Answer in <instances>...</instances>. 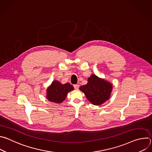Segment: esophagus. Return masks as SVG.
Here are the masks:
<instances>
[{
	"label": "esophagus",
	"mask_w": 152,
	"mask_h": 152,
	"mask_svg": "<svg viewBox=\"0 0 152 152\" xmlns=\"http://www.w3.org/2000/svg\"><path fill=\"white\" fill-rule=\"evenodd\" d=\"M74 88H75V89H76V90H78L79 89V85H74Z\"/></svg>",
	"instance_id": "obj_1"
}]
</instances>
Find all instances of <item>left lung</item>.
<instances>
[{"instance_id":"1","label":"left lung","mask_w":152,"mask_h":152,"mask_svg":"<svg viewBox=\"0 0 152 152\" xmlns=\"http://www.w3.org/2000/svg\"><path fill=\"white\" fill-rule=\"evenodd\" d=\"M79 90L86 99L94 105H101L110 98L113 84L110 82L92 74L88 79V83L80 86Z\"/></svg>"}]
</instances>
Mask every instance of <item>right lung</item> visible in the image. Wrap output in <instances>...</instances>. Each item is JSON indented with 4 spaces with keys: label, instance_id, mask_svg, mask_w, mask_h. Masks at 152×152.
Segmentation results:
<instances>
[{
    "label": "right lung",
    "instance_id": "add662e5",
    "mask_svg": "<svg viewBox=\"0 0 152 152\" xmlns=\"http://www.w3.org/2000/svg\"><path fill=\"white\" fill-rule=\"evenodd\" d=\"M73 90L74 87L69 83L62 84L55 80L47 88L46 98L51 102L61 103L66 99L68 93Z\"/></svg>",
    "mask_w": 152,
    "mask_h": 152
}]
</instances>
